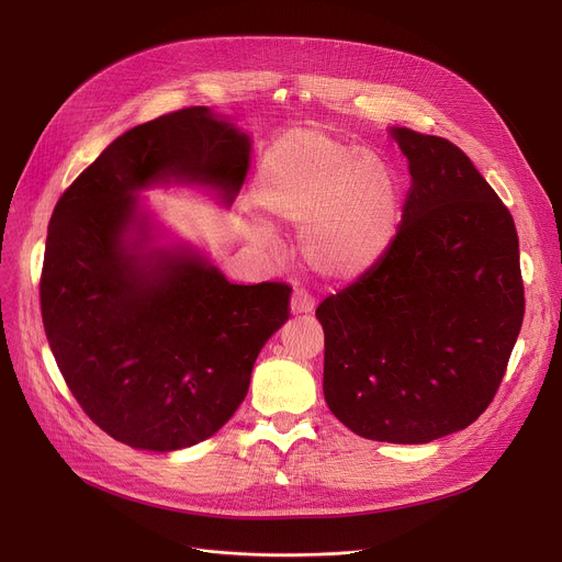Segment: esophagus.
Masks as SVG:
<instances>
[{"mask_svg": "<svg viewBox=\"0 0 562 562\" xmlns=\"http://www.w3.org/2000/svg\"><path fill=\"white\" fill-rule=\"evenodd\" d=\"M289 307H291V314H310L314 312V301L307 291L301 289V291H293Z\"/></svg>", "mask_w": 562, "mask_h": 562, "instance_id": "esophagus-1", "label": "esophagus"}]
</instances>
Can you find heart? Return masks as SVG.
<instances>
[{"label": "heart", "mask_w": 562, "mask_h": 562, "mask_svg": "<svg viewBox=\"0 0 562 562\" xmlns=\"http://www.w3.org/2000/svg\"><path fill=\"white\" fill-rule=\"evenodd\" d=\"M252 202L278 221L301 225V259L328 282L371 273L401 225V191L390 166L318 130L293 132L266 155ZM248 234L271 244L273 227L255 218Z\"/></svg>", "instance_id": "b5f03b06"}]
</instances>
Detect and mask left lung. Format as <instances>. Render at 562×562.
I'll list each match as a JSON object with an SVG mask.
<instances>
[{"label": "left lung", "mask_w": 562, "mask_h": 562, "mask_svg": "<svg viewBox=\"0 0 562 562\" xmlns=\"http://www.w3.org/2000/svg\"><path fill=\"white\" fill-rule=\"evenodd\" d=\"M390 136L409 189L396 241L371 273L316 307L323 396L356 435L428 445L492 403L524 318L508 206L451 140Z\"/></svg>", "instance_id": "obj_1"}]
</instances>
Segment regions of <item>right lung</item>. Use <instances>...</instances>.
Returning <instances> with one entry per match:
<instances>
[{"label": "right lung", "mask_w": 562, "mask_h": 562, "mask_svg": "<svg viewBox=\"0 0 562 562\" xmlns=\"http://www.w3.org/2000/svg\"><path fill=\"white\" fill-rule=\"evenodd\" d=\"M250 153L232 117L182 109L117 136L54 206L45 335L86 415L132 449L170 453L218 432L289 318L286 284H232L140 198L187 187L229 210Z\"/></svg>", "instance_id": "right-lung-1"}]
</instances>
